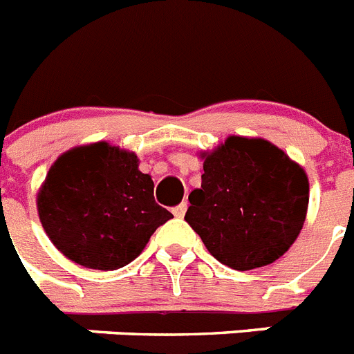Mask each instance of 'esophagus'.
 I'll use <instances>...</instances> for the list:
<instances>
[{
	"label": "esophagus",
	"mask_w": 354,
	"mask_h": 354,
	"mask_svg": "<svg viewBox=\"0 0 354 354\" xmlns=\"http://www.w3.org/2000/svg\"><path fill=\"white\" fill-rule=\"evenodd\" d=\"M186 209H188V204L186 203H180L179 206H175L174 208V215L175 217H184V213H186Z\"/></svg>",
	"instance_id": "1"
}]
</instances>
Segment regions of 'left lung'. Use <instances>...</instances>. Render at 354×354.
Here are the masks:
<instances>
[{"mask_svg":"<svg viewBox=\"0 0 354 354\" xmlns=\"http://www.w3.org/2000/svg\"><path fill=\"white\" fill-rule=\"evenodd\" d=\"M201 157L203 183L189 194L184 218L204 246L239 271L280 259L308 213L309 180L302 166L261 137L230 136Z\"/></svg>","mask_w":354,"mask_h":354,"instance_id":"8db88e82","label":"left lung"}]
</instances>
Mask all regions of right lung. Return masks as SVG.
Instances as JSON below:
<instances>
[{
	"mask_svg": "<svg viewBox=\"0 0 354 354\" xmlns=\"http://www.w3.org/2000/svg\"><path fill=\"white\" fill-rule=\"evenodd\" d=\"M37 213L66 259L101 271L130 264L174 217L156 203L153 180L136 153L104 141L57 157L41 184Z\"/></svg>",
	"mask_w": 354,
	"mask_h": 354,
	"instance_id": "1",
	"label": "right lung"
}]
</instances>
